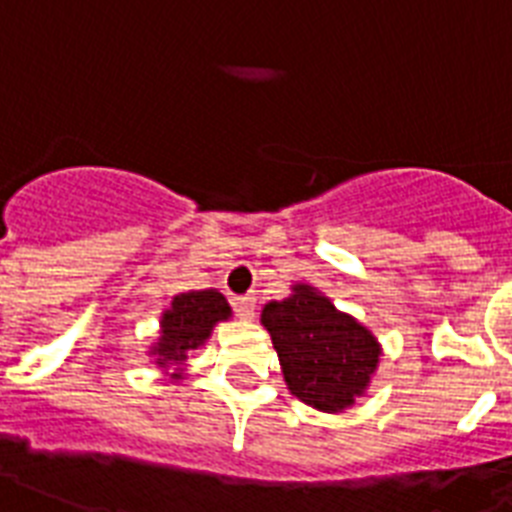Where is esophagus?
I'll return each mask as SVG.
<instances>
[{
  "mask_svg": "<svg viewBox=\"0 0 512 512\" xmlns=\"http://www.w3.org/2000/svg\"><path fill=\"white\" fill-rule=\"evenodd\" d=\"M255 297L252 295H244V297H233V308H236V316L244 321H249L255 316Z\"/></svg>",
  "mask_w": 512,
  "mask_h": 512,
  "instance_id": "esophagus-1",
  "label": "esophagus"
}]
</instances>
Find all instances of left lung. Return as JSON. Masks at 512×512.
Instances as JSON below:
<instances>
[{
	"label": "left lung",
	"instance_id": "1",
	"mask_svg": "<svg viewBox=\"0 0 512 512\" xmlns=\"http://www.w3.org/2000/svg\"><path fill=\"white\" fill-rule=\"evenodd\" d=\"M279 353L287 390L324 414H340L369 393L382 345L356 316L335 308L319 287L295 281L284 300L260 311Z\"/></svg>",
	"mask_w": 512,
	"mask_h": 512
}]
</instances>
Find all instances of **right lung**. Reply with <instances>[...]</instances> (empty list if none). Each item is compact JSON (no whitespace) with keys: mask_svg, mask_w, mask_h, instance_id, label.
I'll use <instances>...</instances> for the list:
<instances>
[{"mask_svg":"<svg viewBox=\"0 0 512 512\" xmlns=\"http://www.w3.org/2000/svg\"><path fill=\"white\" fill-rule=\"evenodd\" d=\"M231 316V305L217 289L180 292L159 316V335L148 345L146 356L164 377L183 382L188 358L207 345L217 324Z\"/></svg>","mask_w":512,"mask_h":512,"instance_id":"obj_1","label":"right lung"}]
</instances>
